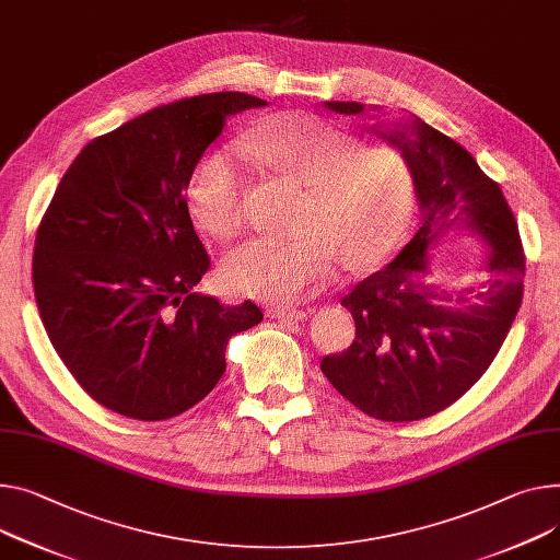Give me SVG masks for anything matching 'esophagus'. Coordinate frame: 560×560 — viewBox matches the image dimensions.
<instances>
[{
  "label": "esophagus",
  "instance_id": "34e87169",
  "mask_svg": "<svg viewBox=\"0 0 560 560\" xmlns=\"http://www.w3.org/2000/svg\"><path fill=\"white\" fill-rule=\"evenodd\" d=\"M267 314L278 320H305L307 318V312L289 310V307H271V310H267Z\"/></svg>",
  "mask_w": 560,
  "mask_h": 560
}]
</instances>
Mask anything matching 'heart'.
Segmentation results:
<instances>
[{"mask_svg": "<svg viewBox=\"0 0 560 560\" xmlns=\"http://www.w3.org/2000/svg\"><path fill=\"white\" fill-rule=\"evenodd\" d=\"M242 150L305 188L291 237H250L229 250L222 278L229 289L293 303L331 273L336 257L350 269L381 262L401 237L412 208L406 161L314 116H289L255 125ZM244 175L226 148L206 152L188 182L195 220L229 237L242 224Z\"/></svg>", "mask_w": 560, "mask_h": 560, "instance_id": "b5f03b06", "label": "heart"}]
</instances>
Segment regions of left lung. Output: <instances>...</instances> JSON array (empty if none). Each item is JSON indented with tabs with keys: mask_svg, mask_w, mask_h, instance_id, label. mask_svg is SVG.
I'll return each mask as SVG.
<instances>
[{
	"mask_svg": "<svg viewBox=\"0 0 560 560\" xmlns=\"http://www.w3.org/2000/svg\"><path fill=\"white\" fill-rule=\"evenodd\" d=\"M323 107L342 116L365 109L338 101ZM372 132L404 156L419 226L388 267L342 298L357 338L320 370L365 415L417 421L457 401L495 359L521 310L525 253L500 186L457 141L415 114L393 127L374 122ZM455 230L486 244V278L464 290L438 283L429 262V250Z\"/></svg>",
	"mask_w": 560,
	"mask_h": 560,
	"instance_id": "left-lung-1",
	"label": "left lung"
}]
</instances>
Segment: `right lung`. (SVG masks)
Returning <instances> with one entry per match:
<instances>
[{"label":"right lung","instance_id":"add662e5","mask_svg":"<svg viewBox=\"0 0 560 560\" xmlns=\"http://www.w3.org/2000/svg\"><path fill=\"white\" fill-rule=\"evenodd\" d=\"M269 103L220 92L156 107L84 145L33 253L39 318L73 378L105 408L161 421L199 404L231 336L265 316L195 293L208 253L188 210L195 165L229 116Z\"/></svg>","mask_w":560,"mask_h":560}]
</instances>
